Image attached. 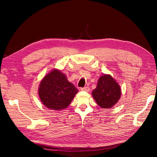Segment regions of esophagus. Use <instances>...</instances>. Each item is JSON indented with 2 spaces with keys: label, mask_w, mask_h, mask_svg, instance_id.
I'll return each mask as SVG.
<instances>
[{
  "label": "esophagus",
  "mask_w": 157,
  "mask_h": 157,
  "mask_svg": "<svg viewBox=\"0 0 157 157\" xmlns=\"http://www.w3.org/2000/svg\"><path fill=\"white\" fill-rule=\"evenodd\" d=\"M81 90H82V91L89 92V90H90V88H89V87H88V86H86V87L81 88Z\"/></svg>",
  "instance_id": "obj_1"
}]
</instances>
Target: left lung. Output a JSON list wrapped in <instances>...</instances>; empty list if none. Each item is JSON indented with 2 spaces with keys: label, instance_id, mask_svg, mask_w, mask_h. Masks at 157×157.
<instances>
[{
  "label": "left lung",
  "instance_id": "8db88e82",
  "mask_svg": "<svg viewBox=\"0 0 157 157\" xmlns=\"http://www.w3.org/2000/svg\"><path fill=\"white\" fill-rule=\"evenodd\" d=\"M92 94L96 103L102 109L113 107L121 97L120 86L111 75L104 74L99 78Z\"/></svg>",
  "mask_w": 157,
  "mask_h": 157
}]
</instances>
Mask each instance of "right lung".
Returning <instances> with one entry per match:
<instances>
[{"label": "right lung", "mask_w": 157, "mask_h": 157, "mask_svg": "<svg viewBox=\"0 0 157 157\" xmlns=\"http://www.w3.org/2000/svg\"><path fill=\"white\" fill-rule=\"evenodd\" d=\"M78 92V90L67 80L64 73L56 69L44 76L38 88L42 104L55 111L67 107Z\"/></svg>", "instance_id": "1"}]
</instances>
